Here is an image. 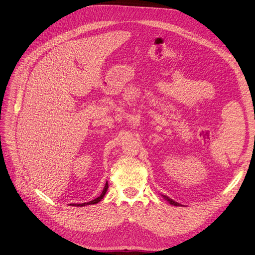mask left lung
<instances>
[{
  "mask_svg": "<svg viewBox=\"0 0 255 255\" xmlns=\"http://www.w3.org/2000/svg\"><path fill=\"white\" fill-rule=\"evenodd\" d=\"M162 197H163V198H164V199H165V200H166L170 205H173V206H176V207H177V206H180V204H178L177 202H174L172 199H169V198H168V197H166V196H162Z\"/></svg>",
  "mask_w": 255,
  "mask_h": 255,
  "instance_id": "1",
  "label": "left lung"
}]
</instances>
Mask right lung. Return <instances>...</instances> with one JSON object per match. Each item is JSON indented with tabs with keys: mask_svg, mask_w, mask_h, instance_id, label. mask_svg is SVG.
I'll return each mask as SVG.
<instances>
[{
	"mask_svg": "<svg viewBox=\"0 0 255 255\" xmlns=\"http://www.w3.org/2000/svg\"><path fill=\"white\" fill-rule=\"evenodd\" d=\"M108 188H109V186H108V181H106V185H105V187H104V189H103V192H102V194L98 197V198H96V199H94L93 201H90V202H88V203H84V204H70L71 206H76V207H84V206H88V205H94V204H98L103 198H104V196L106 195V193H107V191H108Z\"/></svg>",
	"mask_w": 255,
	"mask_h": 255,
	"instance_id": "add662e5",
	"label": "right lung"
}]
</instances>
